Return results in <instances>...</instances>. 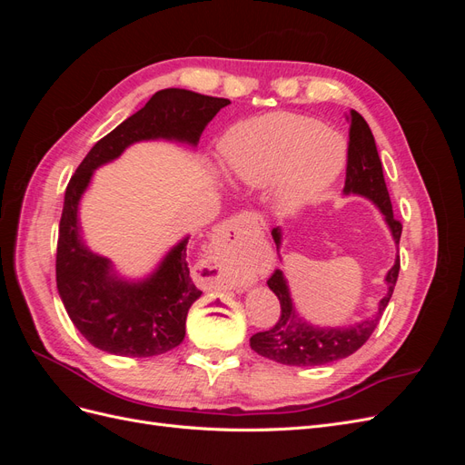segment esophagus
<instances>
[{
    "instance_id": "1",
    "label": "esophagus",
    "mask_w": 465,
    "mask_h": 465,
    "mask_svg": "<svg viewBox=\"0 0 465 465\" xmlns=\"http://www.w3.org/2000/svg\"><path fill=\"white\" fill-rule=\"evenodd\" d=\"M254 221L250 219V215H234L231 219L219 224V229L215 232V256L223 262H232L234 256L238 254V248L242 246V232L246 227H252Z\"/></svg>"
}]
</instances>
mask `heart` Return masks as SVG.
I'll list each match as a JSON object with an SVG mask.
<instances>
[{"mask_svg": "<svg viewBox=\"0 0 465 465\" xmlns=\"http://www.w3.org/2000/svg\"><path fill=\"white\" fill-rule=\"evenodd\" d=\"M345 157L340 134L289 112L236 124L221 143L224 171L256 188L279 180V200L287 207L326 190L341 173Z\"/></svg>", "mask_w": 465, "mask_h": 465, "instance_id": "heart-1", "label": "heart"}]
</instances>
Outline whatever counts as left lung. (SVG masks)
I'll use <instances>...</instances> for the list:
<instances>
[{
    "label": "left lung",
    "instance_id": "left-lung-1",
    "mask_svg": "<svg viewBox=\"0 0 465 465\" xmlns=\"http://www.w3.org/2000/svg\"><path fill=\"white\" fill-rule=\"evenodd\" d=\"M349 145H347V171H345V192L361 193L364 198L372 200L378 209L382 211L386 223L390 224L393 241L400 244L401 238V223L393 217V209L390 202V193L384 182L382 161L378 157L374 135L369 124L359 114L357 110L349 112ZM273 241L279 246V231H273ZM400 275V256L386 275L388 292L380 301L378 312L364 320L357 326L340 328V330H320L308 326L302 322L291 301V294L285 283V277L279 270L267 279V285L277 294L281 312L277 322L270 330L258 331L250 337V347L258 355L272 359L281 364H291V367H318V364H328L333 361L345 359L353 355L359 347L369 341L374 328L382 318L386 306L391 299L393 287Z\"/></svg>",
    "mask_w": 465,
    "mask_h": 465
}]
</instances>
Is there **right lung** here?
Listing matches in <instances>:
<instances>
[{
	"instance_id": "right-lung-1",
	"label": "right lung",
	"mask_w": 465,
	"mask_h": 465,
	"mask_svg": "<svg viewBox=\"0 0 465 465\" xmlns=\"http://www.w3.org/2000/svg\"><path fill=\"white\" fill-rule=\"evenodd\" d=\"M229 98L186 89H164L135 112L81 161L65 188L55 252V283L65 311L85 340L122 357H154L178 347L186 335V316L202 291L186 262L188 238L174 246L143 283H124L110 273V262L81 242L77 205L93 171L142 139H178L195 145Z\"/></svg>"
}]
</instances>
